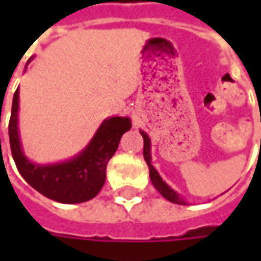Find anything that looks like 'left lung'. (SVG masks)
<instances>
[{"label": "left lung", "instance_id": "obj_1", "mask_svg": "<svg viewBox=\"0 0 261 261\" xmlns=\"http://www.w3.org/2000/svg\"><path fill=\"white\" fill-rule=\"evenodd\" d=\"M141 133L142 138H144V159H145V162L148 165V169H149V179L152 181L153 187L158 190L162 196L170 202H175V204H180V205H187V201L181 197V194L173 190L172 187L164 181V179L161 177V175L158 173V170L155 169L151 164V161H152V156H151V138L148 136L145 131L140 130Z\"/></svg>", "mask_w": 261, "mask_h": 261}]
</instances>
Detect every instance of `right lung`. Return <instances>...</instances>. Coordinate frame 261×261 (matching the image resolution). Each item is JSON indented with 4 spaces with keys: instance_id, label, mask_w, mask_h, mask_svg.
Instances as JSON below:
<instances>
[{
    "instance_id": "right-lung-1",
    "label": "right lung",
    "mask_w": 261,
    "mask_h": 261,
    "mask_svg": "<svg viewBox=\"0 0 261 261\" xmlns=\"http://www.w3.org/2000/svg\"><path fill=\"white\" fill-rule=\"evenodd\" d=\"M18 114L19 88L14 93L8 125L12 158L22 177L35 190L63 204L85 202L97 196L106 181L108 162L117 151L123 134L131 128L130 117L112 116L103 120L88 145L72 158L56 164H37L23 152Z\"/></svg>"
}]
</instances>
